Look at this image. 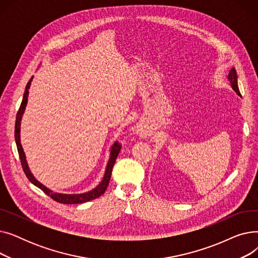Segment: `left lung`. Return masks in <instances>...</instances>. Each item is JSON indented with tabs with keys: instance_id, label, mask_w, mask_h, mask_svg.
Returning a JSON list of instances; mask_svg holds the SVG:
<instances>
[{
	"instance_id": "1",
	"label": "left lung",
	"mask_w": 258,
	"mask_h": 258,
	"mask_svg": "<svg viewBox=\"0 0 258 258\" xmlns=\"http://www.w3.org/2000/svg\"><path fill=\"white\" fill-rule=\"evenodd\" d=\"M228 79L230 80V84H231V87L232 89L239 95L240 96V93H239V90H238V86H237V74H236V71L234 68H232L231 70H230L229 72V76H228Z\"/></svg>"
}]
</instances>
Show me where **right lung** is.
<instances>
[{"mask_svg": "<svg viewBox=\"0 0 258 258\" xmlns=\"http://www.w3.org/2000/svg\"><path fill=\"white\" fill-rule=\"evenodd\" d=\"M32 78H30V80L28 81V84L26 86V90L24 93V96H23V100L21 103V106L18 111L17 114V119H16V128H15V137H16V143H17V147H18V152H19V156H20V160H21V164L23 167V170L26 174V177L28 178V180L34 184L35 186H37L39 189H42V190L49 196L52 200L56 201L58 203H61V204H81V203H86L89 202L91 200H94L96 198H99L101 195L104 194V191L106 190L108 182H110L111 179V174H112V169L113 166L115 164V161L118 157V154L121 150V145L118 142H115L114 145L111 148V156H110V160L107 162V165H106V169L104 172V177L101 181V183L96 187L94 188L93 190L89 191V192H85V194H80V195H62V194H56V192H53L50 189H48L46 186H44L42 183H39L34 177L33 174L31 173L28 164H27V161H26V157L23 151V147L21 144V139H20V132H21V120H22V116L24 114L25 111V107L27 104V101H28V95H29V88L31 85V81Z\"/></svg>", "mask_w": 258, "mask_h": 258, "instance_id": "right-lung-1", "label": "right lung"}]
</instances>
